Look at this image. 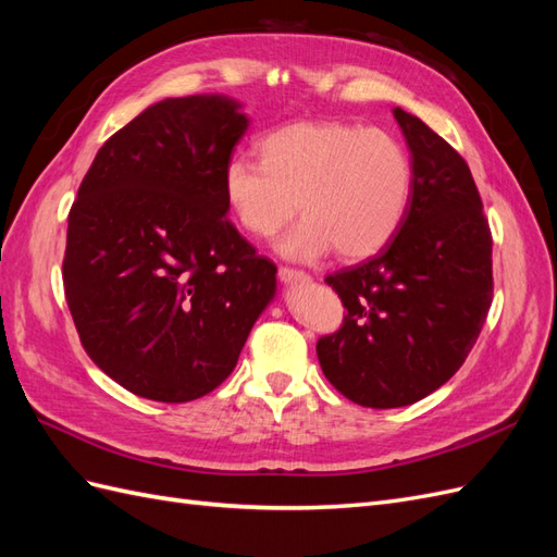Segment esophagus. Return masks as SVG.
<instances>
[{
    "label": "esophagus",
    "instance_id": "obj_1",
    "mask_svg": "<svg viewBox=\"0 0 557 557\" xmlns=\"http://www.w3.org/2000/svg\"><path fill=\"white\" fill-rule=\"evenodd\" d=\"M278 278L285 285H301V283H309L311 281L309 274L299 272V269H290V267H281L278 269Z\"/></svg>",
    "mask_w": 557,
    "mask_h": 557
}]
</instances>
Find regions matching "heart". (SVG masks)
I'll use <instances>...</instances> for the list:
<instances>
[{"mask_svg": "<svg viewBox=\"0 0 557 557\" xmlns=\"http://www.w3.org/2000/svg\"><path fill=\"white\" fill-rule=\"evenodd\" d=\"M260 160L232 158L225 201L237 223L272 239L297 211L307 218L278 244L313 262L336 248L344 260L376 256L393 242L413 195V162L399 139L350 123H293L260 141Z\"/></svg>", "mask_w": 557, "mask_h": 557, "instance_id": "1", "label": "heart"}]
</instances>
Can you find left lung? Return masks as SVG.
I'll return each instance as SVG.
<instances>
[{
    "instance_id": "left-lung-1",
    "label": "left lung",
    "mask_w": 557,
    "mask_h": 557,
    "mask_svg": "<svg viewBox=\"0 0 557 557\" xmlns=\"http://www.w3.org/2000/svg\"><path fill=\"white\" fill-rule=\"evenodd\" d=\"M393 115L413 162L409 213L372 260L325 278L348 313L315 346L336 391L372 409L442 387L493 301V237L467 162L420 117L399 107Z\"/></svg>"
}]
</instances>
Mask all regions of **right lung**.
Wrapping results in <instances>:
<instances>
[{
    "mask_svg": "<svg viewBox=\"0 0 557 557\" xmlns=\"http://www.w3.org/2000/svg\"><path fill=\"white\" fill-rule=\"evenodd\" d=\"M248 123L225 95L162 99L99 148L81 183L66 305L92 362L134 395L211 393L276 295L274 262L227 221L223 172Z\"/></svg>",
    "mask_w": 557,
    "mask_h": 557,
    "instance_id": "obj_1",
    "label": "right lung"
}]
</instances>
